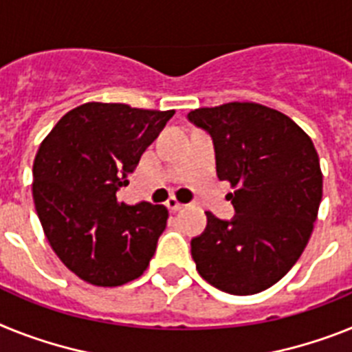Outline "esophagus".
<instances>
[{"label":"esophagus","mask_w":352,"mask_h":352,"mask_svg":"<svg viewBox=\"0 0 352 352\" xmlns=\"http://www.w3.org/2000/svg\"><path fill=\"white\" fill-rule=\"evenodd\" d=\"M166 208L170 209L171 212H177V211H181V209H184L186 204H181L179 200L175 199V197H170V199H168V202H166Z\"/></svg>","instance_id":"34e87169"}]
</instances>
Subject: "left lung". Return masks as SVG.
<instances>
[{
  "label": "left lung",
  "mask_w": 352,
  "mask_h": 352,
  "mask_svg": "<svg viewBox=\"0 0 352 352\" xmlns=\"http://www.w3.org/2000/svg\"><path fill=\"white\" fill-rule=\"evenodd\" d=\"M209 134L217 173L234 193L231 220L208 214L191 240L200 276L231 295H252L276 285L308 245L322 200L317 150L283 112L232 102L188 114Z\"/></svg>",
  "instance_id": "obj_1"
}]
</instances>
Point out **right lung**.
<instances>
[{
    "instance_id": "obj_1",
    "label": "right lung",
    "mask_w": 352,
    "mask_h": 352,
    "mask_svg": "<svg viewBox=\"0 0 352 352\" xmlns=\"http://www.w3.org/2000/svg\"><path fill=\"white\" fill-rule=\"evenodd\" d=\"M175 111L84 103L58 120L34 162V202L52 249L76 276L121 286L146 270L166 227L164 206L118 202V191Z\"/></svg>"
}]
</instances>
